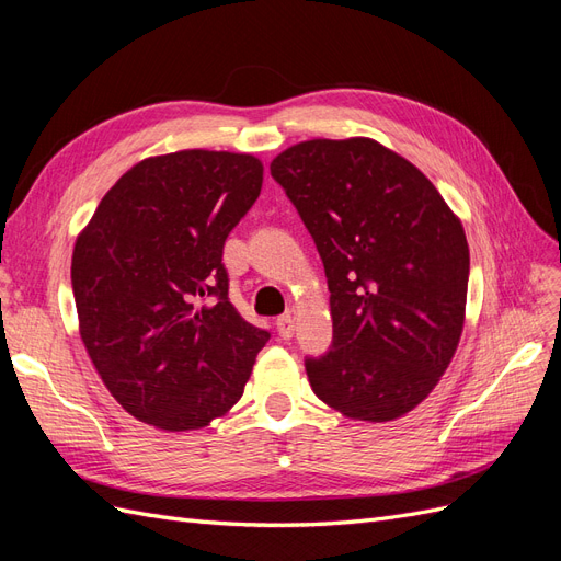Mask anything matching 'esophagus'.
<instances>
[{"mask_svg":"<svg viewBox=\"0 0 561 561\" xmlns=\"http://www.w3.org/2000/svg\"><path fill=\"white\" fill-rule=\"evenodd\" d=\"M276 330L283 339H290L295 334V320L290 313H283L276 318Z\"/></svg>","mask_w":561,"mask_h":561,"instance_id":"esophagus-1","label":"esophagus"}]
</instances>
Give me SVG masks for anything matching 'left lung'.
Wrapping results in <instances>:
<instances>
[{"label": "left lung", "instance_id": "1", "mask_svg": "<svg viewBox=\"0 0 561 561\" xmlns=\"http://www.w3.org/2000/svg\"><path fill=\"white\" fill-rule=\"evenodd\" d=\"M325 266L332 344L313 393L390 421L426 398L463 330L470 252L458 217L410 161L367 138L309 140L271 161Z\"/></svg>", "mask_w": 561, "mask_h": 561}]
</instances>
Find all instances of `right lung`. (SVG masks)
I'll list each match as a JSON object with an SVG mask.
<instances>
[{
    "label": "right lung",
    "instance_id": "1",
    "mask_svg": "<svg viewBox=\"0 0 561 561\" xmlns=\"http://www.w3.org/2000/svg\"><path fill=\"white\" fill-rule=\"evenodd\" d=\"M262 173L260 159L231 151L145 159L79 233L72 293L83 346L135 419L203 428L243 396L271 334L229 301L222 252Z\"/></svg>",
    "mask_w": 561,
    "mask_h": 561
}]
</instances>
